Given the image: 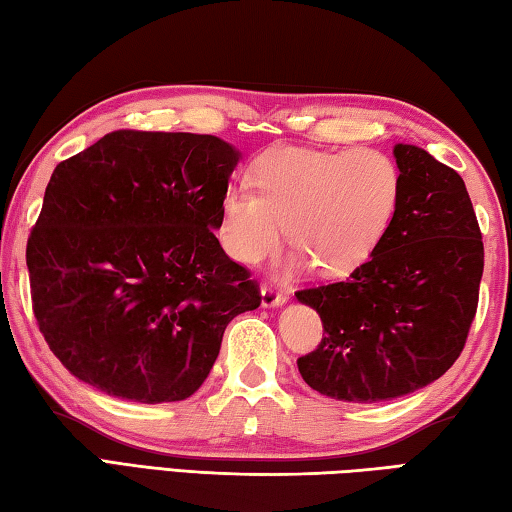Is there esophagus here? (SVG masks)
Here are the masks:
<instances>
[{"label": "esophagus", "instance_id": "34e87169", "mask_svg": "<svg viewBox=\"0 0 512 512\" xmlns=\"http://www.w3.org/2000/svg\"><path fill=\"white\" fill-rule=\"evenodd\" d=\"M288 302V295L273 286H262V306L264 308H279Z\"/></svg>", "mask_w": 512, "mask_h": 512}]
</instances>
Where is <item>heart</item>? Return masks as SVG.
<instances>
[{"label": "heart", "instance_id": "heart-1", "mask_svg": "<svg viewBox=\"0 0 512 512\" xmlns=\"http://www.w3.org/2000/svg\"><path fill=\"white\" fill-rule=\"evenodd\" d=\"M246 186L219 202L217 237L239 264H255L284 237L297 244L290 266L315 262L346 275L382 242L402 195L393 159L377 150H315L279 144L250 166Z\"/></svg>", "mask_w": 512, "mask_h": 512}]
</instances>
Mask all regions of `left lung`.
I'll list each match as a JSON object with an SVG mask.
<instances>
[{
  "mask_svg": "<svg viewBox=\"0 0 512 512\" xmlns=\"http://www.w3.org/2000/svg\"><path fill=\"white\" fill-rule=\"evenodd\" d=\"M402 179L386 235L346 282L299 290L324 337L297 359L304 382L339 402L375 404L433 384L464 350L484 244L464 179L428 150L395 144Z\"/></svg>",
  "mask_w": 512,
  "mask_h": 512,
  "instance_id": "1",
  "label": "left lung"
}]
</instances>
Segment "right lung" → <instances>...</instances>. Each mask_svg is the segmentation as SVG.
<instances>
[{
	"instance_id": "right-lung-1",
	"label": "right lung",
	"mask_w": 512,
	"mask_h": 512,
	"mask_svg": "<svg viewBox=\"0 0 512 512\" xmlns=\"http://www.w3.org/2000/svg\"><path fill=\"white\" fill-rule=\"evenodd\" d=\"M242 153L215 135L115 130L57 164L26 264L70 375L139 404L204 384L230 319L262 302L213 230Z\"/></svg>"
}]
</instances>
